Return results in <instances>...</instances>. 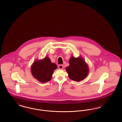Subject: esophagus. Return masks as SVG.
I'll use <instances>...</instances> for the list:
<instances>
[{"instance_id":"1","label":"esophagus","mask_w":122,"mask_h":122,"mask_svg":"<svg viewBox=\"0 0 122 122\" xmlns=\"http://www.w3.org/2000/svg\"><path fill=\"white\" fill-rule=\"evenodd\" d=\"M58 68L60 70H62L64 68V65H59L58 66Z\"/></svg>"}]
</instances>
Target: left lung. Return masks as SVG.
Instances as JSON below:
<instances>
[{
    "label": "left lung",
    "instance_id": "8db88e82",
    "mask_svg": "<svg viewBox=\"0 0 122 122\" xmlns=\"http://www.w3.org/2000/svg\"><path fill=\"white\" fill-rule=\"evenodd\" d=\"M69 64L66 71L71 80L79 82L87 77L89 72V66L81 56L75 58L72 56L69 60Z\"/></svg>",
    "mask_w": 122,
    "mask_h": 122
}]
</instances>
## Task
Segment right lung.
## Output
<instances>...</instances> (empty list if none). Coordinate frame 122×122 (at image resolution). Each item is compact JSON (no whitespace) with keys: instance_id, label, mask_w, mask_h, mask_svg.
Segmentation results:
<instances>
[{"instance_id":"obj_1","label":"right lung","mask_w":122,"mask_h":122,"mask_svg":"<svg viewBox=\"0 0 122 122\" xmlns=\"http://www.w3.org/2000/svg\"><path fill=\"white\" fill-rule=\"evenodd\" d=\"M57 66L52 63L48 56L41 60H36L30 68L31 74L34 78L41 83H46L52 79L54 71Z\"/></svg>"}]
</instances>
